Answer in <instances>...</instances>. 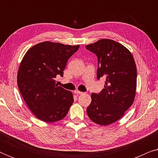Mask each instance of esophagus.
Here are the masks:
<instances>
[{
    "instance_id": "obj_1",
    "label": "esophagus",
    "mask_w": 158,
    "mask_h": 158,
    "mask_svg": "<svg viewBox=\"0 0 158 158\" xmlns=\"http://www.w3.org/2000/svg\"><path fill=\"white\" fill-rule=\"evenodd\" d=\"M74 93H75V94H77V95H81V94H83V92L80 91V90H75V91H74Z\"/></svg>"
}]
</instances>
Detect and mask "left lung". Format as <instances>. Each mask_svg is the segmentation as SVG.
Wrapping results in <instances>:
<instances>
[{"instance_id":"8db88e82","label":"left lung","mask_w":158,"mask_h":158,"mask_svg":"<svg viewBox=\"0 0 158 158\" xmlns=\"http://www.w3.org/2000/svg\"><path fill=\"white\" fill-rule=\"evenodd\" d=\"M85 48L98 57L97 78L106 80L102 91L91 94L88 116L97 124H111L120 119L135 101L137 89L135 60L127 47L109 39L86 45Z\"/></svg>"}]
</instances>
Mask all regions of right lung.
<instances>
[{"label": "right lung", "mask_w": 158, "mask_h": 158, "mask_svg": "<svg viewBox=\"0 0 158 158\" xmlns=\"http://www.w3.org/2000/svg\"><path fill=\"white\" fill-rule=\"evenodd\" d=\"M49 41L31 47L23 56L17 74V84L23 100L35 116L52 123L65 117L73 104V93L55 84L63 76L69 58L79 49Z\"/></svg>", "instance_id": "right-lung-1"}]
</instances>
